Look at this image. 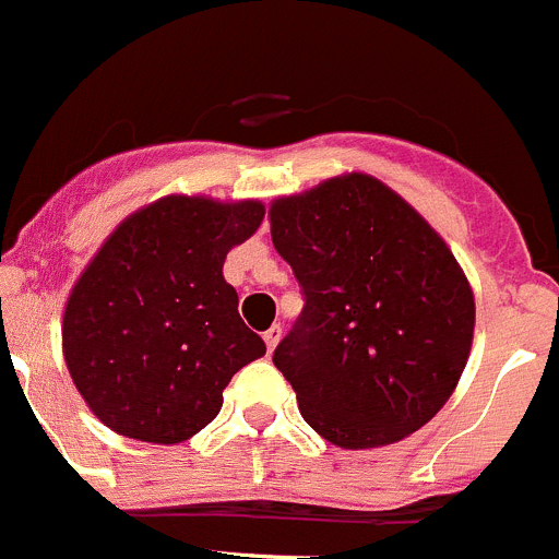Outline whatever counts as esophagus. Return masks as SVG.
<instances>
[{"instance_id":"1","label":"esophagus","mask_w":559,"mask_h":559,"mask_svg":"<svg viewBox=\"0 0 559 559\" xmlns=\"http://www.w3.org/2000/svg\"><path fill=\"white\" fill-rule=\"evenodd\" d=\"M264 342H267V350L273 353L275 344L281 342V325H273L270 331H264Z\"/></svg>"}]
</instances>
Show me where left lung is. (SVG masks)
Returning a JSON list of instances; mask_svg holds the SVG:
<instances>
[{
	"mask_svg": "<svg viewBox=\"0 0 559 559\" xmlns=\"http://www.w3.org/2000/svg\"><path fill=\"white\" fill-rule=\"evenodd\" d=\"M306 306L273 364L331 444L372 450L444 408L472 353L474 295L436 228L367 174L270 206Z\"/></svg>",
	"mask_w": 559,
	"mask_h": 559,
	"instance_id": "obj_1",
	"label": "left lung"
}]
</instances>
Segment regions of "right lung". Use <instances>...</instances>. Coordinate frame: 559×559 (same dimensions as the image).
<instances>
[{"mask_svg": "<svg viewBox=\"0 0 559 559\" xmlns=\"http://www.w3.org/2000/svg\"><path fill=\"white\" fill-rule=\"evenodd\" d=\"M259 201L165 195L98 248L62 314V356L118 436L181 444L221 414L228 380L267 353L223 262L262 226Z\"/></svg>", "mask_w": 559, "mask_h": 559, "instance_id": "obj_1", "label": "right lung"}]
</instances>
